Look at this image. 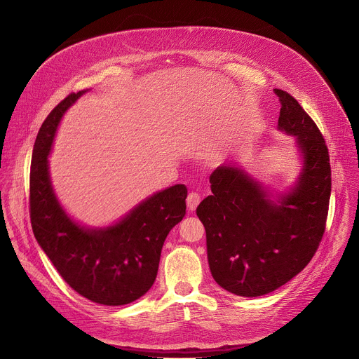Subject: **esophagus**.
Instances as JSON below:
<instances>
[{"instance_id":"esophagus-1","label":"esophagus","mask_w":359,"mask_h":359,"mask_svg":"<svg viewBox=\"0 0 359 359\" xmlns=\"http://www.w3.org/2000/svg\"><path fill=\"white\" fill-rule=\"evenodd\" d=\"M201 202V195L196 194V192H191L188 196H187V206L188 209L192 212L196 209V206L199 205Z\"/></svg>"}]
</instances>
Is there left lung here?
I'll return each mask as SVG.
<instances>
[{
    "label": "left lung",
    "mask_w": 359,
    "mask_h": 359,
    "mask_svg": "<svg viewBox=\"0 0 359 359\" xmlns=\"http://www.w3.org/2000/svg\"><path fill=\"white\" fill-rule=\"evenodd\" d=\"M281 109L277 128L296 137L302 170L285 192H271L235 164L210 177V191L196 208L206 232L208 263L222 289L242 297L274 292L314 256L331 195V167L324 137L299 102L274 89Z\"/></svg>",
    "instance_id": "left-lung-1"
}]
</instances>
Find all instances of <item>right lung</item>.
Returning a JSON list of instances; mask_svg holds the SVG:
<instances>
[{
  "instance_id": "right-lung-1",
  "label": "right lung",
  "mask_w": 359,
  "mask_h": 359,
  "mask_svg": "<svg viewBox=\"0 0 359 359\" xmlns=\"http://www.w3.org/2000/svg\"><path fill=\"white\" fill-rule=\"evenodd\" d=\"M86 92L69 95L39 128L29 178L31 224L39 246L72 289L97 304L124 306L154 284L164 241L185 217L188 189L177 184L158 191L104 228H88L72 218L53 191L48 156L65 111Z\"/></svg>"
}]
</instances>
